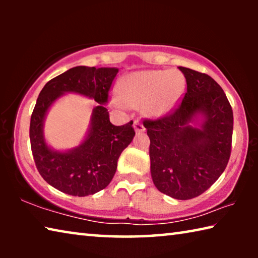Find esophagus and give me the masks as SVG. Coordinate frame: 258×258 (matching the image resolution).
<instances>
[{"instance_id": "1", "label": "esophagus", "mask_w": 258, "mask_h": 258, "mask_svg": "<svg viewBox=\"0 0 258 258\" xmlns=\"http://www.w3.org/2000/svg\"><path fill=\"white\" fill-rule=\"evenodd\" d=\"M134 128H135V131H137L138 134H141V133H143L146 131L145 125H143L140 120H135L134 121Z\"/></svg>"}]
</instances>
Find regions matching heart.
I'll return each instance as SVG.
<instances>
[{"label":"heart","mask_w":258,"mask_h":258,"mask_svg":"<svg viewBox=\"0 0 258 258\" xmlns=\"http://www.w3.org/2000/svg\"><path fill=\"white\" fill-rule=\"evenodd\" d=\"M185 81L176 71H146L133 73L118 85L119 97L112 102L116 107L141 106L152 115H160L171 108L184 90Z\"/></svg>","instance_id":"obj_1"}]
</instances>
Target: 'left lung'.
<instances>
[{
    "label": "left lung",
    "instance_id": "left-lung-1",
    "mask_svg": "<svg viewBox=\"0 0 258 258\" xmlns=\"http://www.w3.org/2000/svg\"><path fill=\"white\" fill-rule=\"evenodd\" d=\"M186 81L180 102L165 116L143 119L150 139V169L157 189L186 200L209 189L224 172L232 148L233 111L222 87L207 74L178 67ZM202 113V129L189 125Z\"/></svg>",
    "mask_w": 258,
    "mask_h": 258
}]
</instances>
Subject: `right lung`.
Wrapping results in <instances>:
<instances>
[{
	"mask_svg": "<svg viewBox=\"0 0 258 258\" xmlns=\"http://www.w3.org/2000/svg\"><path fill=\"white\" fill-rule=\"evenodd\" d=\"M118 73L117 68L78 66L52 78L43 87L30 117L29 138L35 165L41 176L61 192L85 197L102 190L112 180L117 161L135 135L133 120L115 126L109 120V91ZM64 92H75L95 99L90 133L72 152L51 151L42 138V120L54 100Z\"/></svg>",
	"mask_w": 258,
	"mask_h": 258,
	"instance_id": "obj_1",
	"label": "right lung"
}]
</instances>
